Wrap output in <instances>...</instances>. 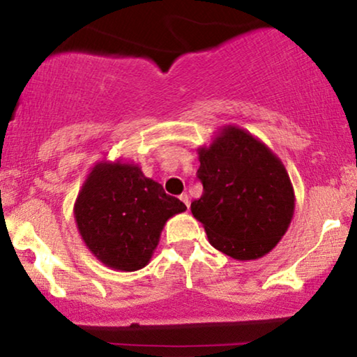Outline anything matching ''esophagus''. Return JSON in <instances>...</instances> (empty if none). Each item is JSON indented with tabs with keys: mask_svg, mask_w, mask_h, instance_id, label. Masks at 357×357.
I'll return each mask as SVG.
<instances>
[{
	"mask_svg": "<svg viewBox=\"0 0 357 357\" xmlns=\"http://www.w3.org/2000/svg\"><path fill=\"white\" fill-rule=\"evenodd\" d=\"M178 198H180V202H182V203L185 204V206L190 208V198H188L187 193H182Z\"/></svg>",
	"mask_w": 357,
	"mask_h": 357,
	"instance_id": "esophagus-1",
	"label": "esophagus"
}]
</instances>
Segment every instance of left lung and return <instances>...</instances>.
<instances>
[{"mask_svg":"<svg viewBox=\"0 0 357 357\" xmlns=\"http://www.w3.org/2000/svg\"><path fill=\"white\" fill-rule=\"evenodd\" d=\"M203 195L192 214L214 248L236 260L271 252L289 227L296 197L281 159L247 130L226 125L198 148Z\"/></svg>","mask_w":357,"mask_h":357,"instance_id":"left-lung-1","label":"left lung"}]
</instances>
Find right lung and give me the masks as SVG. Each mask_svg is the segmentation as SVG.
Listing matches in <instances>:
<instances>
[{
  "mask_svg": "<svg viewBox=\"0 0 357 357\" xmlns=\"http://www.w3.org/2000/svg\"><path fill=\"white\" fill-rule=\"evenodd\" d=\"M187 206L144 177L138 164L100 160L75 203L77 231L105 266L136 271L148 265L165 222Z\"/></svg>",
  "mask_w": 357,
  "mask_h": 357,
  "instance_id": "1",
  "label": "right lung"
}]
</instances>
